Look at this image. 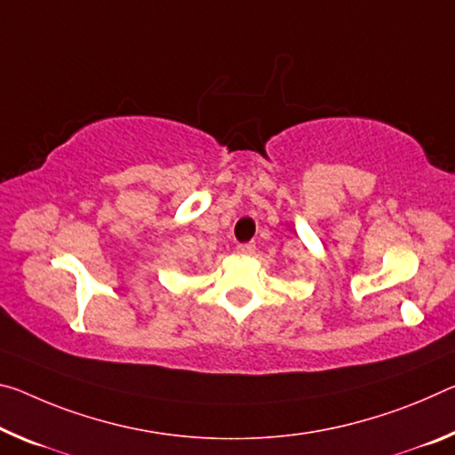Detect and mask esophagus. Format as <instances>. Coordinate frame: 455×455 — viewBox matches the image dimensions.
<instances>
[{
  "label": "esophagus",
  "mask_w": 455,
  "mask_h": 455,
  "mask_svg": "<svg viewBox=\"0 0 455 455\" xmlns=\"http://www.w3.org/2000/svg\"><path fill=\"white\" fill-rule=\"evenodd\" d=\"M236 253L239 255H253L255 253V243H243L236 247Z\"/></svg>",
  "instance_id": "obj_1"
}]
</instances>
